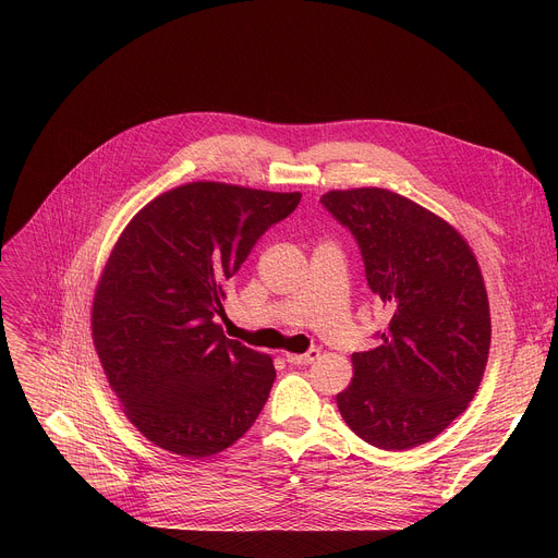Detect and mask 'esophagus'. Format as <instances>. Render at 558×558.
I'll return each instance as SVG.
<instances>
[{"label": "esophagus", "instance_id": "obj_1", "mask_svg": "<svg viewBox=\"0 0 558 558\" xmlns=\"http://www.w3.org/2000/svg\"><path fill=\"white\" fill-rule=\"evenodd\" d=\"M316 357H318V350H310V353H305V355H294V353H287V355H284V360H287L289 364H294V366H307V364H312Z\"/></svg>", "mask_w": 558, "mask_h": 558}]
</instances>
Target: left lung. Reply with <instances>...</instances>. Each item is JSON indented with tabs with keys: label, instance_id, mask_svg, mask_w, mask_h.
Returning <instances> with one entry per match:
<instances>
[{
	"label": "left lung",
	"instance_id": "left-lung-1",
	"mask_svg": "<svg viewBox=\"0 0 558 558\" xmlns=\"http://www.w3.org/2000/svg\"><path fill=\"white\" fill-rule=\"evenodd\" d=\"M320 203L353 232L368 287L391 314L377 348L353 353L339 412L375 448L423 446L482 383L490 314L480 264L448 221L396 192L332 190Z\"/></svg>",
	"mask_w": 558,
	"mask_h": 558
}]
</instances>
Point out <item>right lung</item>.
<instances>
[{
  "label": "right lung",
  "instance_id": "right-lung-1",
  "mask_svg": "<svg viewBox=\"0 0 558 558\" xmlns=\"http://www.w3.org/2000/svg\"><path fill=\"white\" fill-rule=\"evenodd\" d=\"M301 203L198 181L146 203L97 284L93 339L129 421L162 450L201 459L238 441L276 379L269 355L228 339L223 282Z\"/></svg>",
  "mask_w": 558,
  "mask_h": 558
}]
</instances>
